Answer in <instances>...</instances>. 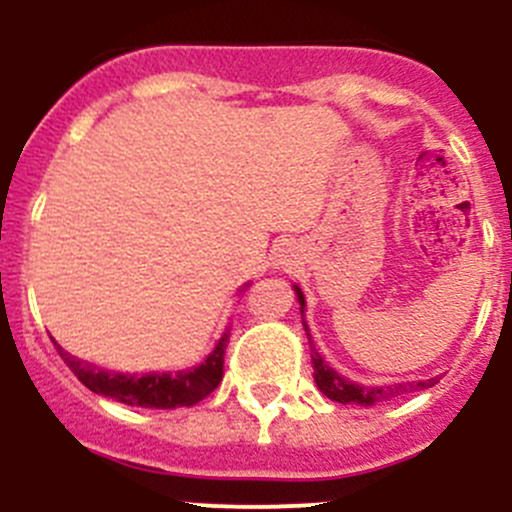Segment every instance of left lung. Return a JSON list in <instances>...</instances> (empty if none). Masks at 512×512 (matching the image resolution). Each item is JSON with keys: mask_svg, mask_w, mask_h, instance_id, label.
Masks as SVG:
<instances>
[{"mask_svg": "<svg viewBox=\"0 0 512 512\" xmlns=\"http://www.w3.org/2000/svg\"><path fill=\"white\" fill-rule=\"evenodd\" d=\"M294 292H297V302H299V314H302V324L304 332H307L309 347H312V369H314V384L317 389L327 396L329 401H339V404H356V406H374L381 404V401H389L391 396H401L409 394V391H418V389H431V386L438 384V379H423V381H409V384H384V386H364L356 384V381H349L347 376L339 374L334 366H329L324 361V356L314 349L312 344V334H309L307 319H304V294L299 285H292Z\"/></svg>", "mask_w": 512, "mask_h": 512, "instance_id": "obj_1", "label": "left lung"}]
</instances>
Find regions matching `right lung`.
<instances>
[{
  "mask_svg": "<svg viewBox=\"0 0 512 512\" xmlns=\"http://www.w3.org/2000/svg\"><path fill=\"white\" fill-rule=\"evenodd\" d=\"M54 344L64 364L94 394L108 396V399L121 401L126 406H141V409H178V406H195L205 396L213 394L223 381L227 329L213 347V352L200 364L178 371H146V374H128V371L123 374V371L101 369V366L61 349L59 342Z\"/></svg>",
  "mask_w": 512,
  "mask_h": 512,
  "instance_id": "add662e5",
  "label": "right lung"
}]
</instances>
